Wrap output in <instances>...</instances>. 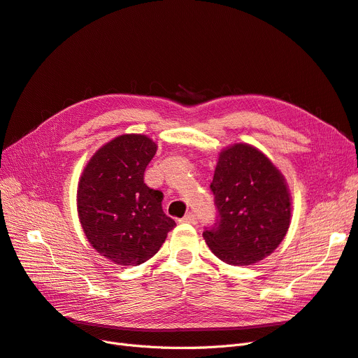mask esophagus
I'll return each instance as SVG.
<instances>
[{
  "label": "esophagus",
  "instance_id": "esophagus-1",
  "mask_svg": "<svg viewBox=\"0 0 358 358\" xmlns=\"http://www.w3.org/2000/svg\"><path fill=\"white\" fill-rule=\"evenodd\" d=\"M181 221L182 222H189V224H196L197 222V217H196L194 213H189V214H186V215L181 218Z\"/></svg>",
  "mask_w": 358,
  "mask_h": 358
}]
</instances>
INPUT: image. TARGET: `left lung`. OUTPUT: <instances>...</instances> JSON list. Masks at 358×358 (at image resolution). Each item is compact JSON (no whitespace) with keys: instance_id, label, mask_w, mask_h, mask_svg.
<instances>
[{"instance_id":"1","label":"left lung","mask_w":358,"mask_h":358,"mask_svg":"<svg viewBox=\"0 0 358 358\" xmlns=\"http://www.w3.org/2000/svg\"><path fill=\"white\" fill-rule=\"evenodd\" d=\"M217 220L203 237L215 257L250 266L280 245L290 224V196L270 159L249 144H234L218 157L210 182Z\"/></svg>"}]
</instances>
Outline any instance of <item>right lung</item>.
<instances>
[{
	"instance_id": "right-lung-1",
	"label": "right lung",
	"mask_w": 358,
	"mask_h": 358,
	"mask_svg": "<svg viewBox=\"0 0 358 358\" xmlns=\"http://www.w3.org/2000/svg\"><path fill=\"white\" fill-rule=\"evenodd\" d=\"M155 153L145 136H119L90 159L79 181L78 214L87 239L117 266L150 259L176 227L162 209V192L144 182Z\"/></svg>"
}]
</instances>
